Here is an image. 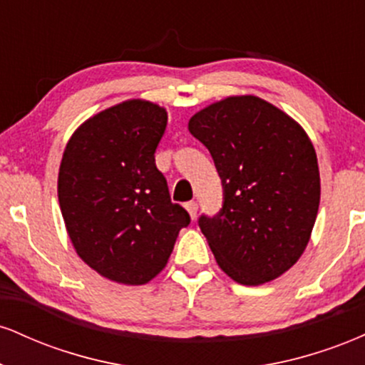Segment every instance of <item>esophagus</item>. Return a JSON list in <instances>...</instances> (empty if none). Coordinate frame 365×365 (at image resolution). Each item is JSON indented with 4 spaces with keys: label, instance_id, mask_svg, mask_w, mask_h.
<instances>
[{
    "label": "esophagus",
    "instance_id": "1",
    "mask_svg": "<svg viewBox=\"0 0 365 365\" xmlns=\"http://www.w3.org/2000/svg\"><path fill=\"white\" fill-rule=\"evenodd\" d=\"M185 207H187L188 215H190L192 220H195L197 211H199V204H197L195 200H190V202H187V204H185Z\"/></svg>",
    "mask_w": 365,
    "mask_h": 365
}]
</instances>
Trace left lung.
Here are the masks:
<instances>
[{"label":"left lung","instance_id":"obj_1","mask_svg":"<svg viewBox=\"0 0 365 365\" xmlns=\"http://www.w3.org/2000/svg\"><path fill=\"white\" fill-rule=\"evenodd\" d=\"M188 130L223 183V207L199 217L216 262L249 287L282 276L304 254L319 209V166L307 133L255 96L204 108Z\"/></svg>","mask_w":365,"mask_h":365}]
</instances>
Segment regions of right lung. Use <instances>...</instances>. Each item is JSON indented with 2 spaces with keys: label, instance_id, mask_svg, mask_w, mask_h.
I'll return each instance as SVG.
<instances>
[{
  "label": "right lung",
  "instance_id": "obj_1",
  "mask_svg": "<svg viewBox=\"0 0 365 365\" xmlns=\"http://www.w3.org/2000/svg\"><path fill=\"white\" fill-rule=\"evenodd\" d=\"M166 121L165 108L130 99L82 123L63 153L58 200L66 232L82 261L111 282H150L190 225L156 168Z\"/></svg>",
  "mask_w": 365,
  "mask_h": 365
}]
</instances>
